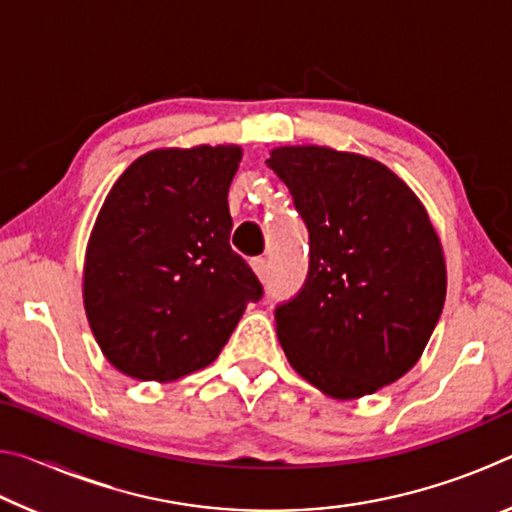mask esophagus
Here are the masks:
<instances>
[{
  "label": "esophagus",
  "mask_w": 512,
  "mask_h": 512,
  "mask_svg": "<svg viewBox=\"0 0 512 512\" xmlns=\"http://www.w3.org/2000/svg\"><path fill=\"white\" fill-rule=\"evenodd\" d=\"M250 268H253V273L259 277V280L266 282V277H268V264H266V259L255 257L253 262H250Z\"/></svg>",
  "instance_id": "obj_1"
}]
</instances>
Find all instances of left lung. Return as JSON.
Here are the masks:
<instances>
[{"instance_id":"obj_1","label":"left lung","mask_w":512,"mask_h":512,"mask_svg":"<svg viewBox=\"0 0 512 512\" xmlns=\"http://www.w3.org/2000/svg\"><path fill=\"white\" fill-rule=\"evenodd\" d=\"M309 230V275L275 309L291 368L334 400L409 372L447 296L443 244L413 189L386 164L329 146H277L266 160Z\"/></svg>"}]
</instances>
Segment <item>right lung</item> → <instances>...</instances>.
I'll return each instance as SVG.
<instances>
[{
  "mask_svg": "<svg viewBox=\"0 0 512 512\" xmlns=\"http://www.w3.org/2000/svg\"><path fill=\"white\" fill-rule=\"evenodd\" d=\"M237 144L155 149L103 201L83 264V307L112 366L140 381H173L219 357L255 273L230 248L228 189Z\"/></svg>",
  "mask_w": 512,
  "mask_h": 512,
  "instance_id": "1",
  "label": "right lung"
}]
</instances>
